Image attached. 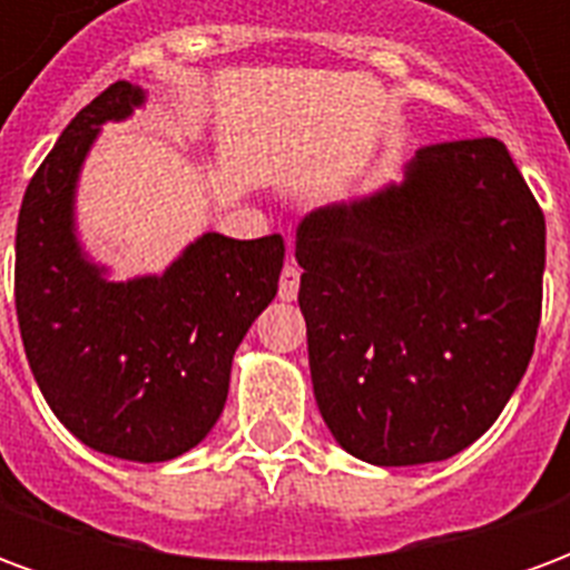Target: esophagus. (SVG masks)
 <instances>
[{
    "label": "esophagus",
    "instance_id": "34e87169",
    "mask_svg": "<svg viewBox=\"0 0 570 570\" xmlns=\"http://www.w3.org/2000/svg\"><path fill=\"white\" fill-rule=\"evenodd\" d=\"M298 265L296 262H286L284 272H281V286H277V296L284 302H293L298 296Z\"/></svg>",
    "mask_w": 570,
    "mask_h": 570
}]
</instances>
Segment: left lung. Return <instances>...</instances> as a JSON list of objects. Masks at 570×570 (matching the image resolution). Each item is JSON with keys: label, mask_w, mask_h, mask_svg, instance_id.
Listing matches in <instances>:
<instances>
[{"label": "left lung", "mask_w": 570, "mask_h": 570, "mask_svg": "<svg viewBox=\"0 0 570 570\" xmlns=\"http://www.w3.org/2000/svg\"><path fill=\"white\" fill-rule=\"evenodd\" d=\"M311 384L366 464L464 452L534 354L547 223L501 140L421 149L400 183L296 225Z\"/></svg>", "instance_id": "8db88e82"}]
</instances>
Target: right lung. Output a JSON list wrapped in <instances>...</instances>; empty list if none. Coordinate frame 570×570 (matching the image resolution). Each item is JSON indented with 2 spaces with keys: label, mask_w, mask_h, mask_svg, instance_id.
Instances as JSON below:
<instances>
[{
  "label": "right lung",
  "mask_w": 570,
  "mask_h": 570,
  "mask_svg": "<svg viewBox=\"0 0 570 570\" xmlns=\"http://www.w3.org/2000/svg\"><path fill=\"white\" fill-rule=\"evenodd\" d=\"M149 100L109 85L72 118L27 186L14 237V302L36 384L88 449L158 464L195 449L219 421L237 345L277 296L284 237H195L161 274L116 281L85 249L81 167L104 125Z\"/></svg>",
  "instance_id": "add662e5"
}]
</instances>
